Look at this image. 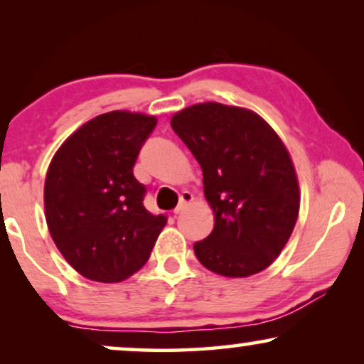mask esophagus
Returning <instances> with one entry per match:
<instances>
[{"label":"esophagus","instance_id":"1","mask_svg":"<svg viewBox=\"0 0 364 364\" xmlns=\"http://www.w3.org/2000/svg\"><path fill=\"white\" fill-rule=\"evenodd\" d=\"M192 202H193L192 193L191 192H182L181 193V202H178V205L176 208H173V213H176V215L182 213L187 208V205H191Z\"/></svg>","mask_w":364,"mask_h":364}]
</instances>
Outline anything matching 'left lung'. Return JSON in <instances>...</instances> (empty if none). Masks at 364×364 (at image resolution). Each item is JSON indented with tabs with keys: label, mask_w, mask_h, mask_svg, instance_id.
<instances>
[{
	"label": "left lung",
	"mask_w": 364,
	"mask_h": 364,
	"mask_svg": "<svg viewBox=\"0 0 364 364\" xmlns=\"http://www.w3.org/2000/svg\"><path fill=\"white\" fill-rule=\"evenodd\" d=\"M171 126L200 164L213 210L212 233L193 243L198 262L228 278L265 270L300 212V186L285 144L257 112L220 102L182 109Z\"/></svg>",
	"instance_id": "left-lung-1"
}]
</instances>
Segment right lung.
I'll return each mask as SVG.
<instances>
[{
	"label": "right lung",
	"instance_id": "obj_1",
	"mask_svg": "<svg viewBox=\"0 0 364 364\" xmlns=\"http://www.w3.org/2000/svg\"><path fill=\"white\" fill-rule=\"evenodd\" d=\"M156 116L111 111L61 144L44 181V215L58 250L89 280L117 283L146 265L166 215L144 207L134 177L139 151Z\"/></svg>",
	"mask_w": 364,
	"mask_h": 364
}]
</instances>
